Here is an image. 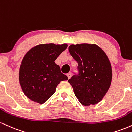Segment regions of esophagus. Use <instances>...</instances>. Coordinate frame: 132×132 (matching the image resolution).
Masks as SVG:
<instances>
[{"instance_id": "34e87169", "label": "esophagus", "mask_w": 132, "mask_h": 132, "mask_svg": "<svg viewBox=\"0 0 132 132\" xmlns=\"http://www.w3.org/2000/svg\"><path fill=\"white\" fill-rule=\"evenodd\" d=\"M71 75H72V73L71 72H69L68 74H67V76L68 79H70V77H71Z\"/></svg>"}]
</instances>
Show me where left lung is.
I'll use <instances>...</instances> for the list:
<instances>
[{
  "instance_id": "left-lung-1",
  "label": "left lung",
  "mask_w": 132,
  "mask_h": 132,
  "mask_svg": "<svg viewBox=\"0 0 132 132\" xmlns=\"http://www.w3.org/2000/svg\"><path fill=\"white\" fill-rule=\"evenodd\" d=\"M68 49L78 63L79 74L68 80L74 95L82 105L97 104L111 84L112 67L108 57L94 44H72Z\"/></svg>"
}]
</instances>
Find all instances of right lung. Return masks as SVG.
I'll return each instance as SVG.
<instances>
[{
    "mask_svg": "<svg viewBox=\"0 0 132 132\" xmlns=\"http://www.w3.org/2000/svg\"><path fill=\"white\" fill-rule=\"evenodd\" d=\"M67 47L66 44H40L27 52L20 65L19 81L29 99L43 104L55 93L60 82L68 80L55 62Z\"/></svg>",
    "mask_w": 132,
    "mask_h": 132,
    "instance_id": "right-lung-1",
    "label": "right lung"
}]
</instances>
